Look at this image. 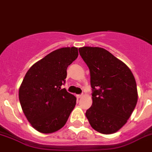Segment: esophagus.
<instances>
[{
  "mask_svg": "<svg viewBox=\"0 0 152 152\" xmlns=\"http://www.w3.org/2000/svg\"><path fill=\"white\" fill-rule=\"evenodd\" d=\"M82 96H83V94H79V95H76V97H77L78 99L81 98Z\"/></svg>",
  "mask_w": 152,
  "mask_h": 152,
  "instance_id": "esophagus-1",
  "label": "esophagus"
}]
</instances>
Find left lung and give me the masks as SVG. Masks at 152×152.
<instances>
[{"label":"left lung","instance_id":"1","mask_svg":"<svg viewBox=\"0 0 152 152\" xmlns=\"http://www.w3.org/2000/svg\"><path fill=\"white\" fill-rule=\"evenodd\" d=\"M79 52L90 71L92 105L86 118L99 132H116L127 122L138 101L132 72L103 48L84 47Z\"/></svg>","mask_w":152,"mask_h":152}]
</instances>
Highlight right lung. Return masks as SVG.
Instances as JSON below:
<instances>
[{"mask_svg":"<svg viewBox=\"0 0 152 152\" xmlns=\"http://www.w3.org/2000/svg\"><path fill=\"white\" fill-rule=\"evenodd\" d=\"M78 56L76 47H63L49 53L29 69L19 89L23 113L37 131L48 134L63 128L76 98L62 89L67 68Z\"/></svg>","mask_w":152,"mask_h":152,"instance_id":"right-lung-1","label":"right lung"}]
</instances>
